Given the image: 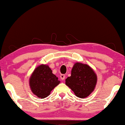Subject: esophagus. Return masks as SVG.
<instances>
[{
  "instance_id": "obj_1",
  "label": "esophagus",
  "mask_w": 125,
  "mask_h": 125,
  "mask_svg": "<svg viewBox=\"0 0 125 125\" xmlns=\"http://www.w3.org/2000/svg\"><path fill=\"white\" fill-rule=\"evenodd\" d=\"M60 78H61V80H62V81H63L65 79V78H66V76H65V75L64 74H61V76H60Z\"/></svg>"
}]
</instances>
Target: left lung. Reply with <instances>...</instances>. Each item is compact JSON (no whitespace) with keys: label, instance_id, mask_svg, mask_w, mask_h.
I'll return each mask as SVG.
<instances>
[{"label":"left lung","instance_id":"8db88e82","mask_svg":"<svg viewBox=\"0 0 125 125\" xmlns=\"http://www.w3.org/2000/svg\"><path fill=\"white\" fill-rule=\"evenodd\" d=\"M97 83L96 73L88 65L76 63L73 66L71 76L66 79L68 86L76 96L86 98L94 90Z\"/></svg>","mask_w":125,"mask_h":125}]
</instances>
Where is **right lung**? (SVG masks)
Returning a JSON list of instances; mask_svg holds the SVG:
<instances>
[{
    "label": "right lung",
    "mask_w": 125,
    "mask_h": 125,
    "mask_svg": "<svg viewBox=\"0 0 125 125\" xmlns=\"http://www.w3.org/2000/svg\"><path fill=\"white\" fill-rule=\"evenodd\" d=\"M60 82L48 66L42 64L35 68L29 80L32 92L39 98L49 96L53 88Z\"/></svg>",
    "instance_id": "add662e5"
}]
</instances>
